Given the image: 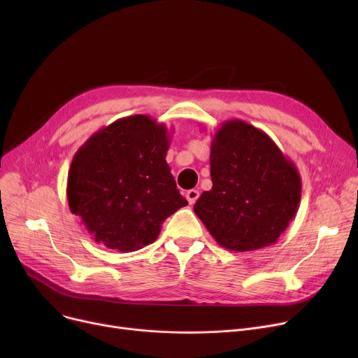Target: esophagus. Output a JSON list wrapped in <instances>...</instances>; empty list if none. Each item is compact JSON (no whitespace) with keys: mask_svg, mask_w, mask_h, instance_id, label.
<instances>
[{"mask_svg":"<svg viewBox=\"0 0 358 358\" xmlns=\"http://www.w3.org/2000/svg\"><path fill=\"white\" fill-rule=\"evenodd\" d=\"M199 196H200L199 190H189V192L185 193V197H187V200H189V203H190V204H194V203L197 201Z\"/></svg>","mask_w":358,"mask_h":358,"instance_id":"esophagus-1","label":"esophagus"}]
</instances>
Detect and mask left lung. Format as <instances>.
<instances>
[{"mask_svg":"<svg viewBox=\"0 0 358 358\" xmlns=\"http://www.w3.org/2000/svg\"><path fill=\"white\" fill-rule=\"evenodd\" d=\"M213 187L194 213L220 247L247 252L277 242L297 213L302 180L294 162L261 129L232 119L210 148Z\"/></svg>","mask_w":358,"mask_h":358,"instance_id":"1","label":"left lung"}]
</instances>
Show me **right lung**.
<instances>
[{
    "label": "right lung",
    "mask_w": 358,
    "mask_h": 358,
    "mask_svg": "<svg viewBox=\"0 0 358 358\" xmlns=\"http://www.w3.org/2000/svg\"><path fill=\"white\" fill-rule=\"evenodd\" d=\"M171 131L145 115L96 131L73 155L69 210L107 248L131 252L155 242L162 222L187 200L166 164Z\"/></svg>",
    "instance_id": "obj_1"
}]
</instances>
